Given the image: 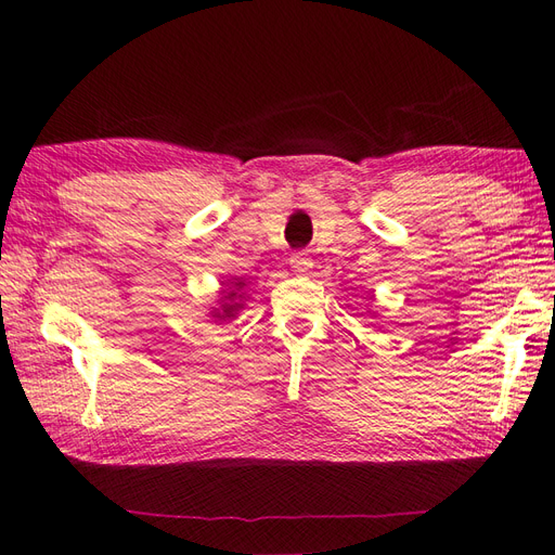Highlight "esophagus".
Instances as JSON below:
<instances>
[{
    "instance_id": "obj_1",
    "label": "esophagus",
    "mask_w": 555,
    "mask_h": 555,
    "mask_svg": "<svg viewBox=\"0 0 555 555\" xmlns=\"http://www.w3.org/2000/svg\"><path fill=\"white\" fill-rule=\"evenodd\" d=\"M289 266L294 268L296 273H306L308 268L312 266V259L308 257V251H294L289 257Z\"/></svg>"
}]
</instances>
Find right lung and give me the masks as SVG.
<instances>
[{"label": "right lung", "instance_id": "obj_1", "mask_svg": "<svg viewBox=\"0 0 555 555\" xmlns=\"http://www.w3.org/2000/svg\"><path fill=\"white\" fill-rule=\"evenodd\" d=\"M243 284H245V282L237 280V282H233V287H243ZM231 298L235 301V298H241V296H235V292H229L227 301H231ZM237 308H241V304H223V312H217V318H233Z\"/></svg>", "mask_w": 555, "mask_h": 555}]
</instances>
